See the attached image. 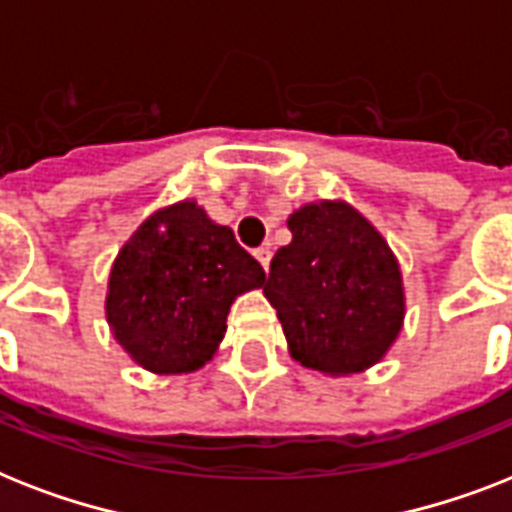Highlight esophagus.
Listing matches in <instances>:
<instances>
[{"instance_id":"esophagus-1","label":"esophagus","mask_w":512,"mask_h":512,"mask_svg":"<svg viewBox=\"0 0 512 512\" xmlns=\"http://www.w3.org/2000/svg\"><path fill=\"white\" fill-rule=\"evenodd\" d=\"M253 256H256V259H259L261 267L269 269V261H272V251H269L267 245H261V248H256V251H253Z\"/></svg>"}]
</instances>
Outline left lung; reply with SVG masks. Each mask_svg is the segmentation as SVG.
<instances>
[{
    "label": "left lung",
    "mask_w": 512,
    "mask_h": 512,
    "mask_svg": "<svg viewBox=\"0 0 512 512\" xmlns=\"http://www.w3.org/2000/svg\"><path fill=\"white\" fill-rule=\"evenodd\" d=\"M293 240L269 264L264 296L290 354L320 372L375 365L399 335L402 275L386 240L346 203H312L288 219Z\"/></svg>",
    "instance_id": "obj_1"
}]
</instances>
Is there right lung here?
<instances>
[{
  "mask_svg": "<svg viewBox=\"0 0 512 512\" xmlns=\"http://www.w3.org/2000/svg\"><path fill=\"white\" fill-rule=\"evenodd\" d=\"M264 280L230 227L185 200L150 216L121 248L105 309L134 362L174 375L206 365L224 338L235 296Z\"/></svg>",
  "mask_w": 512,
  "mask_h": 512,
  "instance_id": "right-lung-1",
  "label": "right lung"
}]
</instances>
